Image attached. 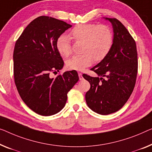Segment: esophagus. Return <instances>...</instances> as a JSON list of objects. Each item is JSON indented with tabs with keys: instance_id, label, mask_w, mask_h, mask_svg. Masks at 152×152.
Masks as SVG:
<instances>
[{
	"instance_id": "obj_1",
	"label": "esophagus",
	"mask_w": 152,
	"mask_h": 152,
	"mask_svg": "<svg viewBox=\"0 0 152 152\" xmlns=\"http://www.w3.org/2000/svg\"><path fill=\"white\" fill-rule=\"evenodd\" d=\"M78 76H79V79H80V80H82L83 79V74H81V73H80V72H79V73H78Z\"/></svg>"
}]
</instances>
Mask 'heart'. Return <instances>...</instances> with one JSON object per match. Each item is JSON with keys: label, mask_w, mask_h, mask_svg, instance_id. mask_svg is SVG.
I'll return each mask as SVG.
<instances>
[{"label": "heart", "mask_w": 152, "mask_h": 152, "mask_svg": "<svg viewBox=\"0 0 152 152\" xmlns=\"http://www.w3.org/2000/svg\"><path fill=\"white\" fill-rule=\"evenodd\" d=\"M70 35L77 41L83 42L80 55H74L67 61L66 66L71 70L82 71L96 61L102 60L109 53L113 44V33L106 25L94 24H80L74 27ZM58 53L63 57L72 54V45L69 36L65 34L58 37L56 43Z\"/></svg>", "instance_id": "1"}]
</instances>
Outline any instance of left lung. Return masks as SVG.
Returning a JSON list of instances; mask_svg holds the SVG:
<instances>
[{
    "instance_id": "8db88e82",
    "label": "left lung",
    "mask_w": 152,
    "mask_h": 152,
    "mask_svg": "<svg viewBox=\"0 0 152 152\" xmlns=\"http://www.w3.org/2000/svg\"><path fill=\"white\" fill-rule=\"evenodd\" d=\"M113 29V44L104 58L93 67L98 77L83 74L89 81L86 93L87 106L99 115H109L126 103L134 89L137 75L138 59L135 41L123 24L115 18H103Z\"/></svg>"
}]
</instances>
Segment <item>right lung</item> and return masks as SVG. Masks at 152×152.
<instances>
[{"instance_id": "right-lung-1", "label": "right lung", "mask_w": 152, "mask_h": 152, "mask_svg": "<svg viewBox=\"0 0 152 152\" xmlns=\"http://www.w3.org/2000/svg\"><path fill=\"white\" fill-rule=\"evenodd\" d=\"M72 26L56 18L40 16L26 27L15 42L13 73L18 91L31 110L43 116L60 112L67 93L79 80L75 70L50 77V72H59L64 65L56 40Z\"/></svg>"}]
</instances>
